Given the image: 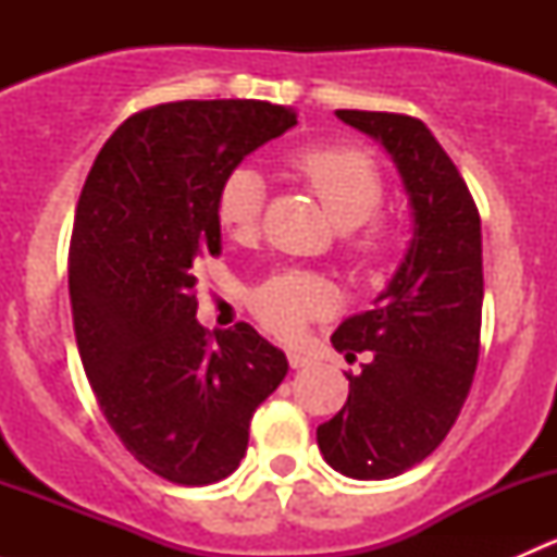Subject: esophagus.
<instances>
[{
	"label": "esophagus",
	"instance_id": "1",
	"mask_svg": "<svg viewBox=\"0 0 557 557\" xmlns=\"http://www.w3.org/2000/svg\"><path fill=\"white\" fill-rule=\"evenodd\" d=\"M288 363H290V369H307V367H312V356H307V352H296V350H290L288 352Z\"/></svg>",
	"mask_w": 557,
	"mask_h": 557
}]
</instances>
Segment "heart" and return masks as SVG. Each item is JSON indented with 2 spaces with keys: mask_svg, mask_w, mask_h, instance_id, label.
I'll return each instance as SVG.
<instances>
[{
  "mask_svg": "<svg viewBox=\"0 0 557 557\" xmlns=\"http://www.w3.org/2000/svg\"><path fill=\"white\" fill-rule=\"evenodd\" d=\"M290 170L310 188L325 215L339 228H352L347 252L356 261H374L385 252L387 234L374 221L385 199V180L363 150L345 145H318L290 159ZM267 185L250 164L234 166L218 185L215 212L223 232L250 237L261 221ZM359 228L356 230L355 226ZM252 312L277 336H296L307 323L331 310V290L320 277L283 272L263 280L250 294Z\"/></svg>",
  "mask_w": 557,
  "mask_h": 557,
  "instance_id": "heart-1",
  "label": "heart"
}]
</instances>
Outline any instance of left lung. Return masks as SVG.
I'll use <instances>...</instances> for the list:
<instances>
[{"mask_svg": "<svg viewBox=\"0 0 557 557\" xmlns=\"http://www.w3.org/2000/svg\"><path fill=\"white\" fill-rule=\"evenodd\" d=\"M380 139L412 201L414 234L374 310L347 318L331 345L367 352L347 401L318 425L325 463L352 480H387L442 445L480 361V212L458 166L423 121L401 112L336 110Z\"/></svg>", "mask_w": 557, "mask_h": 557, "instance_id": "left-lung-1", "label": "left lung"}]
</instances>
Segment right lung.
I'll return each instance as SVG.
<instances>
[{
    "mask_svg": "<svg viewBox=\"0 0 557 557\" xmlns=\"http://www.w3.org/2000/svg\"><path fill=\"white\" fill-rule=\"evenodd\" d=\"M290 126L296 110L256 99L148 107L112 132L81 190L70 301L83 369L123 447L174 485L232 474L252 412L288 374L252 325H199L196 269L221 252V180Z\"/></svg>",
    "mask_w": 557,
    "mask_h": 557,
    "instance_id": "obj_1",
    "label": "right lung"
}]
</instances>
